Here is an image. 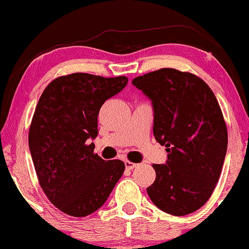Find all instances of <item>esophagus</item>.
<instances>
[{
  "mask_svg": "<svg viewBox=\"0 0 249 249\" xmlns=\"http://www.w3.org/2000/svg\"><path fill=\"white\" fill-rule=\"evenodd\" d=\"M136 163H132L130 162V160H125V168L127 169V170H132V169L136 168Z\"/></svg>",
  "mask_w": 249,
  "mask_h": 249,
  "instance_id": "esophagus-1",
  "label": "esophagus"
}]
</instances>
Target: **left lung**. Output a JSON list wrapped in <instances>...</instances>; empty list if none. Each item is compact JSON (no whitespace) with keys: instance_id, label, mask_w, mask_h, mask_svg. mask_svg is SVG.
I'll return each mask as SVG.
<instances>
[{"instance_id":"8db88e82","label":"left lung","mask_w":249,"mask_h":249,"mask_svg":"<svg viewBox=\"0 0 249 249\" xmlns=\"http://www.w3.org/2000/svg\"><path fill=\"white\" fill-rule=\"evenodd\" d=\"M133 86L151 100L154 136L165 145V164H154L147 195L163 212L191 214L212 196L225 162L228 135L216 97L198 76L162 68Z\"/></svg>"}]
</instances>
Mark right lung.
Returning a JSON list of instances; mask_svg holds the SVG:
<instances>
[{
    "label": "right lung",
    "mask_w": 249,
    "mask_h": 249,
    "mask_svg": "<svg viewBox=\"0 0 249 249\" xmlns=\"http://www.w3.org/2000/svg\"><path fill=\"white\" fill-rule=\"evenodd\" d=\"M127 85L126 76L87 73L59 76L41 94L29 129V150L48 200L74 217L105 203L124 173L119 160L93 154L98 114L107 99Z\"/></svg>",
    "instance_id": "1"
}]
</instances>
